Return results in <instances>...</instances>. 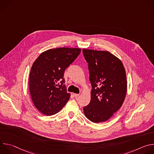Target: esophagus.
Wrapping results in <instances>:
<instances>
[{"instance_id": "1", "label": "esophagus", "mask_w": 154, "mask_h": 154, "mask_svg": "<svg viewBox=\"0 0 154 154\" xmlns=\"http://www.w3.org/2000/svg\"><path fill=\"white\" fill-rule=\"evenodd\" d=\"M79 95H80L79 94H75V93H74V94H73V96H74V97H79Z\"/></svg>"}]
</instances>
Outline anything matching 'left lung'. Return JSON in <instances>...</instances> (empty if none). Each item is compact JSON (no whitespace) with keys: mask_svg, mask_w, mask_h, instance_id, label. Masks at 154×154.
<instances>
[{"mask_svg":"<svg viewBox=\"0 0 154 154\" xmlns=\"http://www.w3.org/2000/svg\"><path fill=\"white\" fill-rule=\"evenodd\" d=\"M88 63L91 100L83 107L85 116L94 123L106 121L122 105L127 82L124 65L118 57L104 51L83 49Z\"/></svg>","mask_w":154,"mask_h":154,"instance_id":"1","label":"left lung"}]
</instances>
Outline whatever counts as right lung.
I'll list each match as a JSON object with an SVG mask.
<instances>
[{
  "instance_id": "right-lung-1",
  "label": "right lung",
  "mask_w": 154,
  "mask_h": 154,
  "mask_svg": "<svg viewBox=\"0 0 154 154\" xmlns=\"http://www.w3.org/2000/svg\"><path fill=\"white\" fill-rule=\"evenodd\" d=\"M80 48H60L42 52L33 63L29 90L33 104L46 116L54 115L69 100L64 72L80 54Z\"/></svg>"
}]
</instances>
